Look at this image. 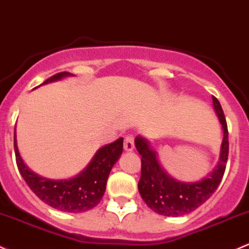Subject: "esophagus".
I'll list each match as a JSON object with an SVG mask.
<instances>
[{
    "label": "esophagus",
    "instance_id": "esophagus-1",
    "mask_svg": "<svg viewBox=\"0 0 249 249\" xmlns=\"http://www.w3.org/2000/svg\"><path fill=\"white\" fill-rule=\"evenodd\" d=\"M135 148V140H133V136L129 135L126 136L124 141V149L125 151H132Z\"/></svg>",
    "mask_w": 249,
    "mask_h": 249
}]
</instances>
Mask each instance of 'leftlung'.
<instances>
[{"mask_svg": "<svg viewBox=\"0 0 249 249\" xmlns=\"http://www.w3.org/2000/svg\"><path fill=\"white\" fill-rule=\"evenodd\" d=\"M214 113L218 118L223 131V140L219 149L217 166L205 178L193 182L179 181L167 173L159 160L158 151L146 138L137 136L135 145L142 156V173L138 181V191L144 203L156 213L162 216H184L205 203L218 187L229 153L228 129L221 104L213 96Z\"/></svg>", "mask_w": 249, "mask_h": 249, "instance_id": "left-lung-1", "label": "left lung"}]
</instances>
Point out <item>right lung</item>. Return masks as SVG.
I'll use <instances>...</instances> for the list:
<instances>
[{
  "label": "right lung",
  "instance_id": "right-lung-1",
  "mask_svg": "<svg viewBox=\"0 0 249 249\" xmlns=\"http://www.w3.org/2000/svg\"><path fill=\"white\" fill-rule=\"evenodd\" d=\"M68 76H72V74L59 72L40 86ZM14 149L20 174L39 199L63 213H80L93 209L103 199L109 172L123 153V138L101 146L87 167L77 175L61 180L40 177L26 166L18 148L17 131L14 132Z\"/></svg>",
  "mask_w": 249,
  "mask_h": 249
}]
</instances>
